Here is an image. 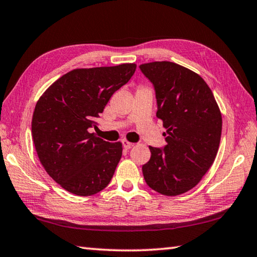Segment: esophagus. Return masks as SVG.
Instances as JSON below:
<instances>
[{
    "label": "esophagus",
    "mask_w": 257,
    "mask_h": 257,
    "mask_svg": "<svg viewBox=\"0 0 257 257\" xmlns=\"http://www.w3.org/2000/svg\"><path fill=\"white\" fill-rule=\"evenodd\" d=\"M122 145H123V147H124L125 150L132 149V147L134 146L133 143H130V142H128V141H122Z\"/></svg>",
    "instance_id": "obj_1"
}]
</instances>
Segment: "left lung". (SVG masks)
Here are the masks:
<instances>
[{"instance_id": "left-lung-1", "label": "left lung", "mask_w": 257, "mask_h": 257, "mask_svg": "<svg viewBox=\"0 0 257 257\" xmlns=\"http://www.w3.org/2000/svg\"><path fill=\"white\" fill-rule=\"evenodd\" d=\"M154 86L158 112L168 144L150 146L143 175L152 189L177 196L196 186L219 150L222 116L203 78L179 64L156 61L139 66Z\"/></svg>"}]
</instances>
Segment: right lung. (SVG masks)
I'll return each instance as SVG.
<instances>
[{"label": "right lung", "mask_w": 257, "mask_h": 257, "mask_svg": "<svg viewBox=\"0 0 257 257\" xmlns=\"http://www.w3.org/2000/svg\"><path fill=\"white\" fill-rule=\"evenodd\" d=\"M135 63L75 69L54 81L36 103L32 121L38 159L71 194L90 196L110 184L122 155L120 142L89 133L114 92L127 84Z\"/></svg>", "instance_id": "add662e5"}]
</instances>
